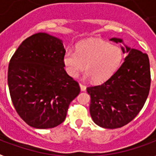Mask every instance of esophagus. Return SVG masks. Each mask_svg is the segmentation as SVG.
I'll list each match as a JSON object with an SVG mask.
<instances>
[{
    "label": "esophagus",
    "instance_id": "obj_1",
    "mask_svg": "<svg viewBox=\"0 0 156 156\" xmlns=\"http://www.w3.org/2000/svg\"><path fill=\"white\" fill-rule=\"evenodd\" d=\"M80 90H81V91H85L86 90V86L82 85V84H80Z\"/></svg>",
    "mask_w": 156,
    "mask_h": 156
}]
</instances>
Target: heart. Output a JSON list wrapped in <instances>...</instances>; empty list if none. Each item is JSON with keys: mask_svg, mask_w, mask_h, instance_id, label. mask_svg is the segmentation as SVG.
I'll return each mask as SVG.
<instances>
[{"mask_svg": "<svg viewBox=\"0 0 156 156\" xmlns=\"http://www.w3.org/2000/svg\"><path fill=\"white\" fill-rule=\"evenodd\" d=\"M123 60V51L119 45L101 40L79 42L76 51L68 50L63 55V66L70 77L78 76L86 66V78L95 83L110 79L117 71Z\"/></svg>", "mask_w": 156, "mask_h": 156, "instance_id": "b5f03b06", "label": "heart"}]
</instances>
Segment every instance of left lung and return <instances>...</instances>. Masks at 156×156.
<instances>
[{"instance_id":"8db88e82","label":"left lung","mask_w":156,"mask_h":156,"mask_svg":"<svg viewBox=\"0 0 156 156\" xmlns=\"http://www.w3.org/2000/svg\"><path fill=\"white\" fill-rule=\"evenodd\" d=\"M110 41L124 45L120 47L126 54L124 62L110 79L86 90L93 121L102 128L116 129L130 122L144 106L151 87V70L147 54L127 46L120 38Z\"/></svg>"}]
</instances>
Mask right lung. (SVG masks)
Here are the masks:
<instances>
[{
  "mask_svg": "<svg viewBox=\"0 0 156 156\" xmlns=\"http://www.w3.org/2000/svg\"><path fill=\"white\" fill-rule=\"evenodd\" d=\"M63 41L45 32L22 41L8 66L11 101L20 118L36 129L54 128L66 117L80 93L78 83L63 66Z\"/></svg>",
  "mask_w": 156,
  "mask_h": 156,
  "instance_id": "obj_1",
  "label": "right lung"
}]
</instances>
